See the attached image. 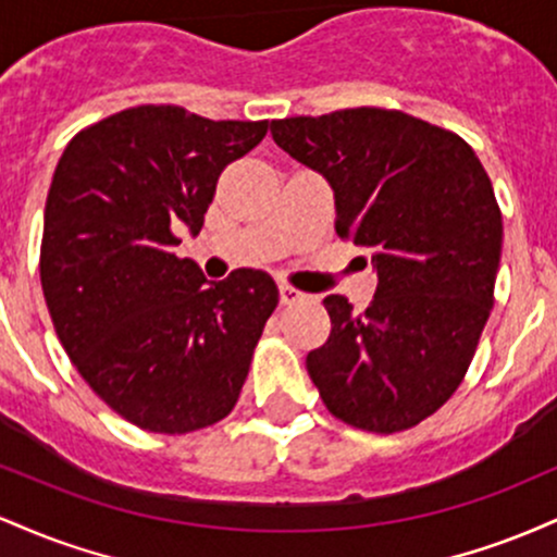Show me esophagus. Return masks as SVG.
Masks as SVG:
<instances>
[{
  "instance_id": "obj_1",
  "label": "esophagus",
  "mask_w": 557,
  "mask_h": 557,
  "mask_svg": "<svg viewBox=\"0 0 557 557\" xmlns=\"http://www.w3.org/2000/svg\"><path fill=\"white\" fill-rule=\"evenodd\" d=\"M309 296H306L304 290H298V287L293 285H280V300L283 304H300V300H306Z\"/></svg>"
}]
</instances>
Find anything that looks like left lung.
<instances>
[{
	"mask_svg": "<svg viewBox=\"0 0 557 557\" xmlns=\"http://www.w3.org/2000/svg\"><path fill=\"white\" fill-rule=\"evenodd\" d=\"M272 138L327 177L337 235L372 251L380 280L367 311L324 298L311 382L356 430H411L461 385L495 304L503 216L487 172L461 136L380 107L272 120Z\"/></svg>",
	"mask_w": 557,
	"mask_h": 557,
	"instance_id": "1",
	"label": "left lung"
}]
</instances>
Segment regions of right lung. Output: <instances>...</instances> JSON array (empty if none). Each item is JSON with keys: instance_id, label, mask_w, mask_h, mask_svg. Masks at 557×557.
Listing matches in <instances>:
<instances>
[{"instance_id": "right-lung-1", "label": "right lung", "mask_w": 557, "mask_h": 557, "mask_svg": "<svg viewBox=\"0 0 557 557\" xmlns=\"http://www.w3.org/2000/svg\"><path fill=\"white\" fill-rule=\"evenodd\" d=\"M267 127L140 104L88 125L57 162L44 298L88 387L140 430L196 432L238 403L277 285L259 270L209 283L175 257V230H201L222 170Z\"/></svg>"}]
</instances>
